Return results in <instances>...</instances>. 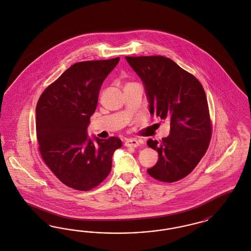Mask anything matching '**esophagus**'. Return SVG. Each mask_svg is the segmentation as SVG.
I'll list each match as a JSON object with an SVG mask.
<instances>
[{
    "instance_id": "esophagus-1",
    "label": "esophagus",
    "mask_w": 251,
    "mask_h": 251,
    "mask_svg": "<svg viewBox=\"0 0 251 251\" xmlns=\"http://www.w3.org/2000/svg\"><path fill=\"white\" fill-rule=\"evenodd\" d=\"M124 146L127 147H137L139 146L138 141L135 139H129L124 143Z\"/></svg>"
}]
</instances>
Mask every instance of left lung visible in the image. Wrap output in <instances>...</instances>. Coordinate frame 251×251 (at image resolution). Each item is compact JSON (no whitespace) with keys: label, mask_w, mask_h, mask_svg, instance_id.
Wrapping results in <instances>:
<instances>
[{"label":"left lung","mask_w":251,"mask_h":251,"mask_svg":"<svg viewBox=\"0 0 251 251\" xmlns=\"http://www.w3.org/2000/svg\"><path fill=\"white\" fill-rule=\"evenodd\" d=\"M125 58L145 85L150 113L171 124L168 137L147 141L158 153L156 164L147 173L160 182H177L197 167L210 142L212 125L205 91L198 78L168 57Z\"/></svg>","instance_id":"left-lung-1"}]
</instances>
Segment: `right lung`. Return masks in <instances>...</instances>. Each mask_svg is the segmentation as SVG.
Wrapping results in <instances>:
<instances>
[{
    "label": "right lung",
    "mask_w": 251,
    "mask_h": 251,
    "mask_svg": "<svg viewBox=\"0 0 251 251\" xmlns=\"http://www.w3.org/2000/svg\"><path fill=\"white\" fill-rule=\"evenodd\" d=\"M120 57L72 65L41 95L36 105V133L44 163L61 182L75 190L99 185L110 173L118 137H88L100 88Z\"/></svg>",
    "instance_id": "add662e5"
}]
</instances>
